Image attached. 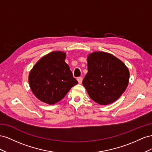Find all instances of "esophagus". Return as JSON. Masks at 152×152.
I'll use <instances>...</instances> for the list:
<instances>
[{
  "instance_id": "obj_1",
  "label": "esophagus",
  "mask_w": 152,
  "mask_h": 152,
  "mask_svg": "<svg viewBox=\"0 0 152 152\" xmlns=\"http://www.w3.org/2000/svg\"><path fill=\"white\" fill-rule=\"evenodd\" d=\"M77 81H78V83H80V84H81V83H82V81H83V77H82L81 76H80V77H78L77 78Z\"/></svg>"
}]
</instances>
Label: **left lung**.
I'll list each match as a JSON object with an SVG mask.
<instances>
[{"label":"left lung","mask_w":152,"mask_h":152,"mask_svg":"<svg viewBox=\"0 0 152 152\" xmlns=\"http://www.w3.org/2000/svg\"><path fill=\"white\" fill-rule=\"evenodd\" d=\"M87 62L83 85L90 97L101 105L117 100L129 83V71L125 65L113 55L101 51L90 54Z\"/></svg>","instance_id":"obj_1"}]
</instances>
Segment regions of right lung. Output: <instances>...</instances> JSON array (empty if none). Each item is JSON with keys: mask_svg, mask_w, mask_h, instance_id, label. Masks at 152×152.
Segmentation results:
<instances>
[{"mask_svg": "<svg viewBox=\"0 0 152 152\" xmlns=\"http://www.w3.org/2000/svg\"><path fill=\"white\" fill-rule=\"evenodd\" d=\"M65 58L66 53L63 51L51 52L39 60L30 72V87L42 102L55 104L78 83Z\"/></svg>", "mask_w": 152, "mask_h": 152, "instance_id": "right-lung-1", "label": "right lung"}]
</instances>
